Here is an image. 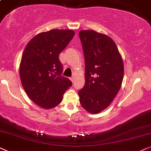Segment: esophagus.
I'll return each mask as SVG.
<instances>
[{"mask_svg":"<svg viewBox=\"0 0 151 151\" xmlns=\"http://www.w3.org/2000/svg\"><path fill=\"white\" fill-rule=\"evenodd\" d=\"M70 80H71L72 83H73V82H74V80H75V78H74V77H72L70 78Z\"/></svg>","mask_w":151,"mask_h":151,"instance_id":"esophagus-1","label":"esophagus"}]
</instances>
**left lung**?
Segmentation results:
<instances>
[{"instance_id":"8db88e82","label":"left lung","mask_w":151,"mask_h":151,"mask_svg":"<svg viewBox=\"0 0 151 151\" xmlns=\"http://www.w3.org/2000/svg\"><path fill=\"white\" fill-rule=\"evenodd\" d=\"M85 58V86L78 92L84 109L97 114L109 106L122 86L124 67L111 38L94 30L79 33Z\"/></svg>"}]
</instances>
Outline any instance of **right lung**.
<instances>
[{"mask_svg":"<svg viewBox=\"0 0 151 151\" xmlns=\"http://www.w3.org/2000/svg\"><path fill=\"white\" fill-rule=\"evenodd\" d=\"M72 29H55L41 32L29 41L24 50L19 73L22 86L32 101L45 109L57 106L72 85L61 75L59 54L74 36Z\"/></svg>","mask_w":151,"mask_h":151,"instance_id":"add662e5","label":"right lung"}]
</instances>
